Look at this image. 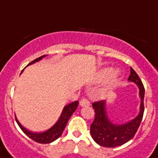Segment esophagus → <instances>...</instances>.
I'll list each match as a JSON object with an SVG mask.
<instances>
[{
    "label": "esophagus",
    "mask_w": 158,
    "mask_h": 158,
    "mask_svg": "<svg viewBox=\"0 0 158 158\" xmlns=\"http://www.w3.org/2000/svg\"><path fill=\"white\" fill-rule=\"evenodd\" d=\"M79 105L81 106H90V102L88 99L84 98L81 99V101L79 102Z\"/></svg>",
    "instance_id": "obj_1"
}]
</instances>
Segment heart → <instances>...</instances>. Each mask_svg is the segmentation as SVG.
Here are the masks:
<instances>
[{"mask_svg": "<svg viewBox=\"0 0 158 158\" xmlns=\"http://www.w3.org/2000/svg\"><path fill=\"white\" fill-rule=\"evenodd\" d=\"M110 71L109 69H102L101 71L99 72L98 74V79H105L106 77L109 75V77H108V80H109V82L110 83H113V82L115 81V79H116V78L118 77V75H119V71L118 70H116V69H114V70H111ZM110 73V74L109 75V74Z\"/></svg>", "mask_w": 158, "mask_h": 158, "instance_id": "1", "label": "heart"}]
</instances>
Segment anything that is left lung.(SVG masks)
Returning a JSON list of instances; mask_svg holds the SVG:
<instances>
[{
	"label": "left lung",
	"instance_id": "1",
	"mask_svg": "<svg viewBox=\"0 0 158 158\" xmlns=\"http://www.w3.org/2000/svg\"><path fill=\"white\" fill-rule=\"evenodd\" d=\"M128 80L135 83L139 89L141 98L140 110L139 115L129 122L115 125L108 118L104 100L95 102L93 107L95 111V118L90 126V134L95 142L102 147L114 148L127 143L132 139L139 127L144 111V87L137 73L130 67V74Z\"/></svg>",
	"mask_w": 158,
	"mask_h": 158
}]
</instances>
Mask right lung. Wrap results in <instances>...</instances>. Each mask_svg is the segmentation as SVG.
I'll return each instance as SVG.
<instances>
[{"label":"right lung","instance_id":"right-lung-1","mask_svg":"<svg viewBox=\"0 0 158 158\" xmlns=\"http://www.w3.org/2000/svg\"><path fill=\"white\" fill-rule=\"evenodd\" d=\"M46 55H43L42 56L38 57L37 59L33 60V61H31L28 65H30V64H33L36 62L39 61L40 60H42L43 57H45ZM27 65V66H28ZM22 70V72H23ZM21 72V73H22ZM78 105H79V102L75 101L71 103L68 104L64 107L63 110H62L61 115L60 116L59 120H57L56 123L53 126L49 129V130H46L43 133H34L31 132L29 130H28L27 129L23 127V125H21L20 123L19 122V120H17V118L15 116V120L17 124L19 125V128H20L22 131H23L24 134H25L27 136L30 138L31 139L34 140L35 142L39 143H50L53 142L56 139H57L58 138L62 135V133L64 131V128H65V125H66L68 120L70 118V116L72 115V114L76 110L77 107H78Z\"/></svg>","mask_w":158,"mask_h":158}]
</instances>
